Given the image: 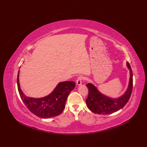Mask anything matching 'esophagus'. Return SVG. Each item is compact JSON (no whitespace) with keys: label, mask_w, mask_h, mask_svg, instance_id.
Returning a JSON list of instances; mask_svg holds the SVG:
<instances>
[{"label":"esophagus","mask_w":147,"mask_h":147,"mask_svg":"<svg viewBox=\"0 0 147 147\" xmlns=\"http://www.w3.org/2000/svg\"><path fill=\"white\" fill-rule=\"evenodd\" d=\"M82 80H83V78L82 77H79L77 79V81H76L77 85H78V86L81 85V84H82Z\"/></svg>","instance_id":"34e87169"}]
</instances>
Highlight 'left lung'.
<instances>
[{
    "label": "left lung",
    "mask_w": 147,
    "mask_h": 147,
    "mask_svg": "<svg viewBox=\"0 0 147 147\" xmlns=\"http://www.w3.org/2000/svg\"><path fill=\"white\" fill-rule=\"evenodd\" d=\"M129 70V81L126 91L124 94L117 98L109 97L100 92L98 89L91 83L86 84L88 89V96L86 100L88 108L96 114L108 115L117 112L123 109L129 99L132 90V72L128 62L126 63Z\"/></svg>",
    "instance_id": "obj_1"
}]
</instances>
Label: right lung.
I'll return each mask as SVG.
<instances>
[{"label":"right lung","instance_id":"1","mask_svg":"<svg viewBox=\"0 0 147 147\" xmlns=\"http://www.w3.org/2000/svg\"><path fill=\"white\" fill-rule=\"evenodd\" d=\"M19 75L20 70L18 74L17 84L22 100L31 112L41 118H50L60 115L65 108L69 93L75 86L74 82H60L50 94L43 97L35 98L26 96L21 90Z\"/></svg>","mask_w":147,"mask_h":147}]
</instances>
